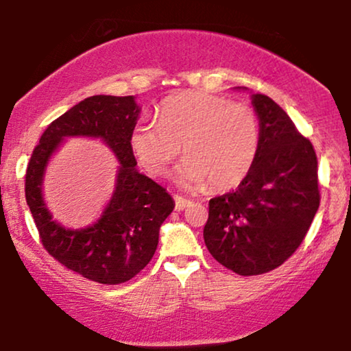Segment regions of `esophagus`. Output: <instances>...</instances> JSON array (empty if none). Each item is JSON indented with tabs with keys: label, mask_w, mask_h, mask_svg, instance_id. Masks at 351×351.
Masks as SVG:
<instances>
[{
	"label": "esophagus",
	"mask_w": 351,
	"mask_h": 351,
	"mask_svg": "<svg viewBox=\"0 0 351 351\" xmlns=\"http://www.w3.org/2000/svg\"><path fill=\"white\" fill-rule=\"evenodd\" d=\"M174 201H176V210H184L186 206L191 204L190 199H186L184 196H179V195H174Z\"/></svg>",
	"instance_id": "obj_1"
}]
</instances>
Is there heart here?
Segmentation results:
<instances>
[{"mask_svg": "<svg viewBox=\"0 0 351 351\" xmlns=\"http://www.w3.org/2000/svg\"><path fill=\"white\" fill-rule=\"evenodd\" d=\"M129 145L150 176H165L176 156L184 186L228 190L238 186L256 165L261 148L257 113L244 104L208 93H179L167 97L158 119H138Z\"/></svg>", "mask_w": 351, "mask_h": 351, "instance_id": "obj_1", "label": "heart"}]
</instances>
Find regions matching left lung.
<instances>
[{"instance_id":"obj_1","label":"left lung","mask_w":351,"mask_h":351,"mask_svg":"<svg viewBox=\"0 0 351 351\" xmlns=\"http://www.w3.org/2000/svg\"><path fill=\"white\" fill-rule=\"evenodd\" d=\"M251 99L261 123L256 165L237 190L209 201L203 232L210 256L241 276L282 265L304 241L319 208L311 142L270 97Z\"/></svg>"}]
</instances>
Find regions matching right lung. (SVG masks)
Wrapping results in <instances>:
<instances>
[{"instance_id":"right-lung-1","label":"right lung","mask_w":351,"mask_h":351,"mask_svg":"<svg viewBox=\"0 0 351 351\" xmlns=\"http://www.w3.org/2000/svg\"><path fill=\"white\" fill-rule=\"evenodd\" d=\"M141 108L132 95H93L54 119L33 150L25 174V199L43 247L57 262L100 285H121L147 267L160 227L174 209L171 195L136 169L129 136ZM99 136L120 161L117 186L94 226L66 230L51 220L40 195L47 161L65 136Z\"/></svg>"}]
</instances>
